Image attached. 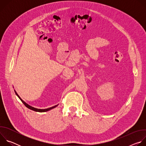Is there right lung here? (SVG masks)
Returning a JSON list of instances; mask_svg holds the SVG:
<instances>
[{
	"label": "right lung",
	"mask_w": 146,
	"mask_h": 146,
	"mask_svg": "<svg viewBox=\"0 0 146 146\" xmlns=\"http://www.w3.org/2000/svg\"><path fill=\"white\" fill-rule=\"evenodd\" d=\"M14 91H15V94L17 95V96L19 98V99H20L21 100V102L24 104V105H25L27 108H28V109H31V110H33V111H37V112H46V111H49V110H51V109H52L56 108V107L58 106V105H56V106H53V107L50 108H48V109H39L35 108H33V107H32V106L29 105L28 104H27L26 102H25L21 98L19 97V96L18 95V94L16 92V91H15V90H14Z\"/></svg>",
	"instance_id": "1"
}]
</instances>
